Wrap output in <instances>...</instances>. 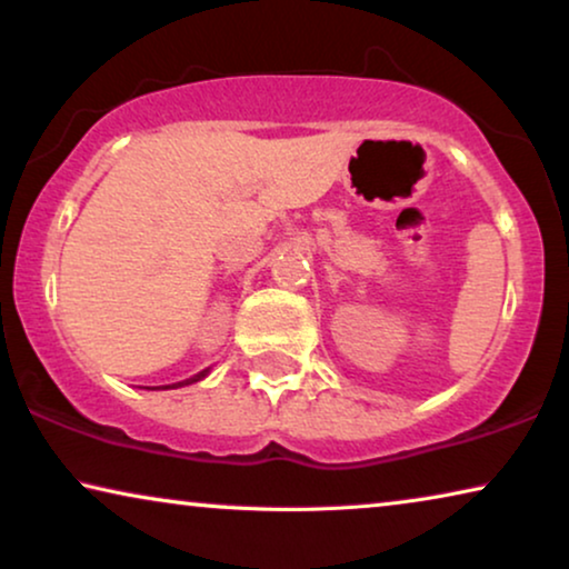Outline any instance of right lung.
<instances>
[{
    "mask_svg": "<svg viewBox=\"0 0 569 569\" xmlns=\"http://www.w3.org/2000/svg\"><path fill=\"white\" fill-rule=\"evenodd\" d=\"M199 378H204V372H199V376H197V378H191V383H193V380H199Z\"/></svg>",
    "mask_w": 569,
    "mask_h": 569,
    "instance_id": "1",
    "label": "right lung"
}]
</instances>
